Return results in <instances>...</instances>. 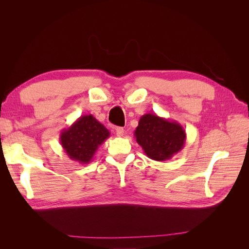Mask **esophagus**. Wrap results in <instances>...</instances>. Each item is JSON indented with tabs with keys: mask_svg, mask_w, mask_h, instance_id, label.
Listing matches in <instances>:
<instances>
[{
	"mask_svg": "<svg viewBox=\"0 0 249 249\" xmlns=\"http://www.w3.org/2000/svg\"><path fill=\"white\" fill-rule=\"evenodd\" d=\"M115 131H116V135H117V136H124V127L117 126L116 129H115Z\"/></svg>",
	"mask_w": 249,
	"mask_h": 249,
	"instance_id": "34e87169",
	"label": "esophagus"
}]
</instances>
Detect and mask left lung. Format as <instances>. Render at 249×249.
I'll return each mask as SVG.
<instances>
[{"label":"left lung","mask_w":249,"mask_h":249,"mask_svg":"<svg viewBox=\"0 0 249 249\" xmlns=\"http://www.w3.org/2000/svg\"><path fill=\"white\" fill-rule=\"evenodd\" d=\"M134 136L149 159L160 162L171 159L186 141L185 130L176 120L152 113L140 117Z\"/></svg>","instance_id":"obj_1"}]
</instances>
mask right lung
Returning a JSON list of instances; mask_svg holds the SVG:
<instances>
[{"label": "right lung", "mask_w": 249, "mask_h": 249, "mask_svg": "<svg viewBox=\"0 0 249 249\" xmlns=\"http://www.w3.org/2000/svg\"><path fill=\"white\" fill-rule=\"evenodd\" d=\"M110 132L93 115L79 117L60 134V143L70 159L88 164Z\"/></svg>", "instance_id": "right-lung-1"}]
</instances>
